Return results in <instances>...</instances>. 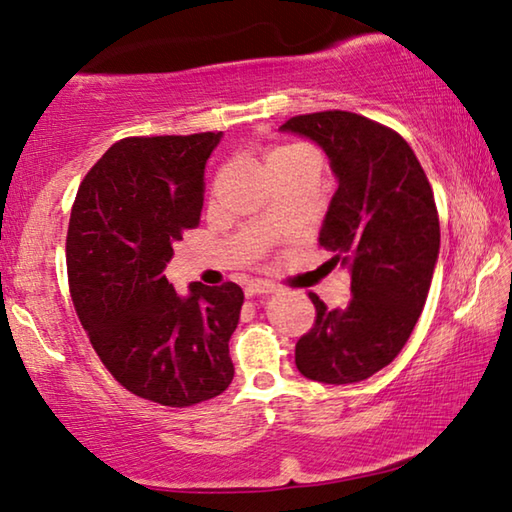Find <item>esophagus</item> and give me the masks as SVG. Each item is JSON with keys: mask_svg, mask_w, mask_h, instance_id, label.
<instances>
[{"mask_svg": "<svg viewBox=\"0 0 512 512\" xmlns=\"http://www.w3.org/2000/svg\"><path fill=\"white\" fill-rule=\"evenodd\" d=\"M273 291H275L273 284L262 282V280H255V282H250L248 287H246V296L248 298H255V296H264V293H273Z\"/></svg>", "mask_w": 512, "mask_h": 512, "instance_id": "esophagus-1", "label": "esophagus"}]
</instances>
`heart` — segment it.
<instances>
[{"label":"heart","mask_w":512,"mask_h":512,"mask_svg":"<svg viewBox=\"0 0 512 512\" xmlns=\"http://www.w3.org/2000/svg\"><path fill=\"white\" fill-rule=\"evenodd\" d=\"M296 149H275L271 155H268V162H273V160H277V158H284V155H289V153H293Z\"/></svg>","instance_id":"heart-1"}]
</instances>
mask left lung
<instances>
[{
	"instance_id": "1",
	"label": "left lung",
	"mask_w": 512,
	"mask_h": 512,
	"mask_svg": "<svg viewBox=\"0 0 512 512\" xmlns=\"http://www.w3.org/2000/svg\"><path fill=\"white\" fill-rule=\"evenodd\" d=\"M280 131L327 155L339 187L318 241L352 280L345 309L309 293L316 323L296 343V366L323 384H354L388 366L418 323L440 250L436 201L411 146L377 121L327 110Z\"/></svg>"
}]
</instances>
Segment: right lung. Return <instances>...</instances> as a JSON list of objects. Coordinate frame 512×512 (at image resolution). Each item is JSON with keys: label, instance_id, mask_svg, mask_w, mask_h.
<instances>
[{"label": "right lung", "instance_id": "add662e5", "mask_svg": "<svg viewBox=\"0 0 512 512\" xmlns=\"http://www.w3.org/2000/svg\"><path fill=\"white\" fill-rule=\"evenodd\" d=\"M221 137L112 144L69 216V291L92 348L121 386L162 406L212 400L235 377L228 341L244 291L189 282L178 293L164 275L173 244L201 219L205 162Z\"/></svg>", "mask_w": 512, "mask_h": 512}]
</instances>
